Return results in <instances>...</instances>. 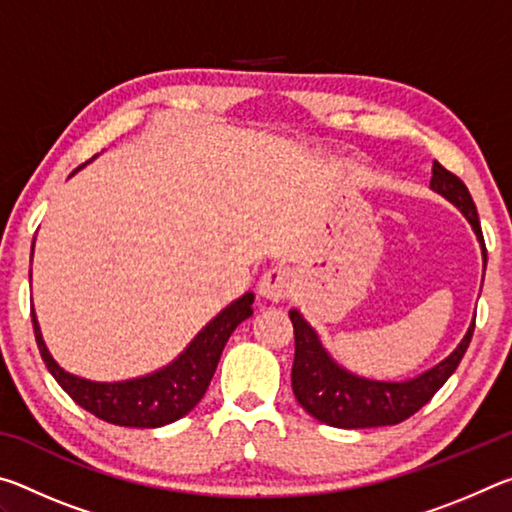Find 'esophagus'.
<instances>
[{"instance_id": "34e87169", "label": "esophagus", "mask_w": 512, "mask_h": 512, "mask_svg": "<svg viewBox=\"0 0 512 512\" xmlns=\"http://www.w3.org/2000/svg\"><path fill=\"white\" fill-rule=\"evenodd\" d=\"M291 291V273L287 268L275 266L268 268V271L262 275V282H259V293L268 300H284Z\"/></svg>"}]
</instances>
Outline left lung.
<instances>
[{
	"label": "left lung",
	"mask_w": 512,
	"mask_h": 512,
	"mask_svg": "<svg viewBox=\"0 0 512 512\" xmlns=\"http://www.w3.org/2000/svg\"><path fill=\"white\" fill-rule=\"evenodd\" d=\"M431 189L443 194L465 214L481 244L483 262H488L479 214H476V205L463 180L447 171L440 162H433ZM289 318L293 323V336H296V357H293L291 368V386L296 400L316 420L339 429L386 427V424H400L411 418L452 377L474 334L472 320L458 348L438 366L422 372L420 377L409 381H375L352 375L329 357L318 334L302 318L300 311L291 309Z\"/></svg>",
	"instance_id": "1"
}]
</instances>
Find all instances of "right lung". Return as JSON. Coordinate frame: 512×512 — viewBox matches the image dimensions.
Here are the masks:
<instances>
[{"label":"right lung","instance_id":"obj_1","mask_svg":"<svg viewBox=\"0 0 512 512\" xmlns=\"http://www.w3.org/2000/svg\"><path fill=\"white\" fill-rule=\"evenodd\" d=\"M253 300V293H246V296L232 302L230 307H225L219 316L212 318L196 334V339L187 345V350L176 361L169 363L167 368L140 379L115 381V384H101V381L81 379L65 372L49 354L45 341H42L40 325L33 309L31 318L42 361L47 363L49 372L54 375L60 388L76 404L97 415L99 420L119 424V427L155 429L183 418L203 400L230 334L235 332L239 323L253 316Z\"/></svg>","mask_w":512,"mask_h":512}]
</instances>
